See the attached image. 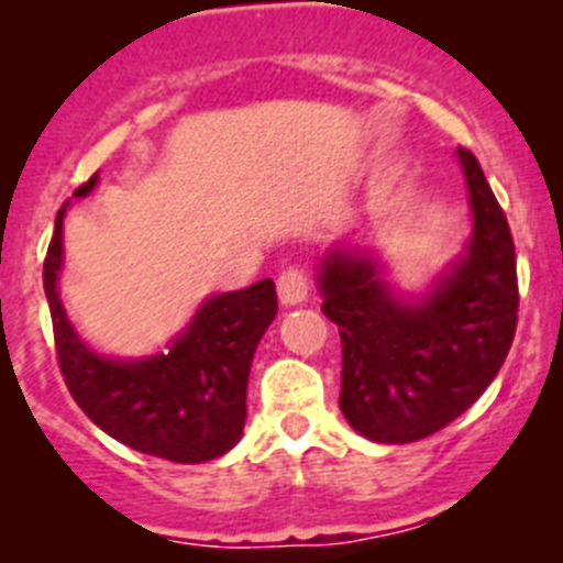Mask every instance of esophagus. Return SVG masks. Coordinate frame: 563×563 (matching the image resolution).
<instances>
[{"label": "esophagus", "mask_w": 563, "mask_h": 563, "mask_svg": "<svg viewBox=\"0 0 563 563\" xmlns=\"http://www.w3.org/2000/svg\"><path fill=\"white\" fill-rule=\"evenodd\" d=\"M276 290H278V301L285 303V307H296V303L307 301V292H309V278L301 267H287L282 271L276 282Z\"/></svg>", "instance_id": "1"}]
</instances>
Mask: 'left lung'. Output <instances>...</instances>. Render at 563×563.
<instances>
[{
	"label": "left lung",
	"instance_id": "1",
	"mask_svg": "<svg viewBox=\"0 0 563 563\" xmlns=\"http://www.w3.org/2000/svg\"><path fill=\"white\" fill-rule=\"evenodd\" d=\"M472 234L421 296L399 292L363 245L329 247L318 262L323 316L338 323L340 410L376 443L443 430L481 399L517 332V254L481 164L457 151Z\"/></svg>",
	"mask_w": 563,
	"mask_h": 563
}]
</instances>
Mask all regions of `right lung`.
Returning <instances> with one entry per match:
<instances>
[{
  "mask_svg": "<svg viewBox=\"0 0 563 563\" xmlns=\"http://www.w3.org/2000/svg\"><path fill=\"white\" fill-rule=\"evenodd\" d=\"M95 187L97 175H91L75 198H86ZM66 209L69 203L60 206L46 251L44 292L71 399L102 432L144 455L206 463L234 450L245 427L254 352L278 312L273 278L206 298L164 352L106 357L77 334L58 296Z\"/></svg>",
  "mask_w": 563,
  "mask_h": 563,
  "instance_id": "1",
  "label": "right lung"
}]
</instances>
